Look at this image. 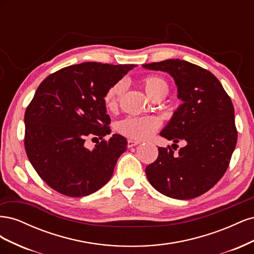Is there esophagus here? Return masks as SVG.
I'll list each match as a JSON object with an SVG mask.
<instances>
[{"label":"esophagus","mask_w":254,"mask_h":254,"mask_svg":"<svg viewBox=\"0 0 254 254\" xmlns=\"http://www.w3.org/2000/svg\"><path fill=\"white\" fill-rule=\"evenodd\" d=\"M137 144H140V141H134V140H131V139L127 140V146L129 148L133 147V146H136Z\"/></svg>","instance_id":"1"}]
</instances>
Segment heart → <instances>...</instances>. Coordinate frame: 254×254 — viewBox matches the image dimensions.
Instances as JSON below:
<instances>
[{
	"label": "heart",
	"mask_w": 254,
	"mask_h": 254,
	"mask_svg": "<svg viewBox=\"0 0 254 254\" xmlns=\"http://www.w3.org/2000/svg\"><path fill=\"white\" fill-rule=\"evenodd\" d=\"M146 93L151 98L166 95L168 92L167 81L158 75H148L143 79ZM125 90L124 81H118L108 88L104 95V103L107 108L113 110L120 104ZM160 126V122L155 117H128L119 122V132L133 140H146L150 137Z\"/></svg>",
	"instance_id": "heart-1"
}]
</instances>
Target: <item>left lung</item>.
I'll return each instance as SVG.
<instances>
[{
	"label": "left lung",
	"mask_w": 254,
	"mask_h": 254,
	"mask_svg": "<svg viewBox=\"0 0 254 254\" xmlns=\"http://www.w3.org/2000/svg\"><path fill=\"white\" fill-rule=\"evenodd\" d=\"M173 76L183 102L160 134L174 144L187 145L175 155L171 146L158 147L145 173L163 195L191 199L204 194L225 175L237 142L234 107L220 81L205 68L180 59L143 64ZM178 147V145H177Z\"/></svg>",
	"instance_id": "left-lung-1"
}]
</instances>
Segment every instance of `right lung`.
<instances>
[{
    "label": "right lung",
    "mask_w": 254,
    "mask_h": 254,
    "mask_svg": "<svg viewBox=\"0 0 254 254\" xmlns=\"http://www.w3.org/2000/svg\"><path fill=\"white\" fill-rule=\"evenodd\" d=\"M134 64L83 63L49 75L27 106L24 146L40 178L58 193L83 197L110 180L117 161L127 149L121 134L109 140L111 120L106 91ZM101 139L90 151L84 142Z\"/></svg>",
    "instance_id": "1"
}]
</instances>
